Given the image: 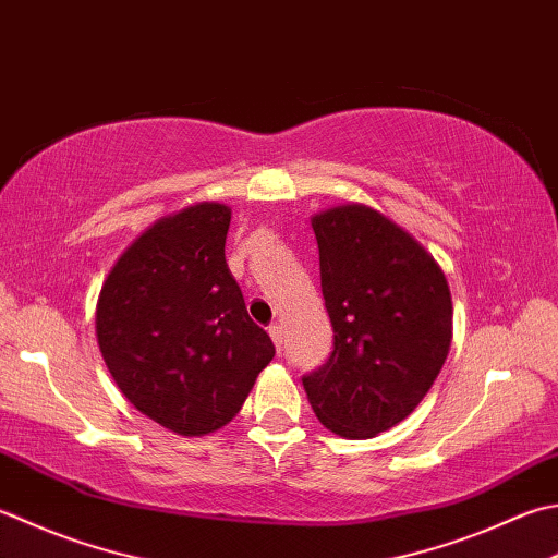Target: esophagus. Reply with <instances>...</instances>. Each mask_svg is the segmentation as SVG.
Listing matches in <instances>:
<instances>
[{
	"label": "esophagus",
	"instance_id": "esophagus-1",
	"mask_svg": "<svg viewBox=\"0 0 558 558\" xmlns=\"http://www.w3.org/2000/svg\"><path fill=\"white\" fill-rule=\"evenodd\" d=\"M268 333H270L272 343H276L278 353H280V348H282V326H280V324H270V326H268Z\"/></svg>",
	"mask_w": 558,
	"mask_h": 558
}]
</instances>
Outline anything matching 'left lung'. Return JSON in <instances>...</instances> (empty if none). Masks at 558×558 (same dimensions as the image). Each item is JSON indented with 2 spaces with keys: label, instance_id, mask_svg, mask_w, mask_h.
Listing matches in <instances>:
<instances>
[{
  "label": "left lung",
  "instance_id": "1",
  "mask_svg": "<svg viewBox=\"0 0 558 558\" xmlns=\"http://www.w3.org/2000/svg\"><path fill=\"white\" fill-rule=\"evenodd\" d=\"M333 353L302 377L324 428L367 440L409 418L452 343V294L416 236L363 203L312 215Z\"/></svg>",
  "mask_w": 558,
  "mask_h": 558
}]
</instances>
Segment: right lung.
<instances>
[{
    "instance_id": "add662e5",
    "label": "right lung",
    "mask_w": 558,
    "mask_h": 558,
    "mask_svg": "<svg viewBox=\"0 0 558 558\" xmlns=\"http://www.w3.org/2000/svg\"><path fill=\"white\" fill-rule=\"evenodd\" d=\"M232 207L195 203L130 244L96 302V341L118 389L177 435L220 430L276 348L225 258Z\"/></svg>"
}]
</instances>
